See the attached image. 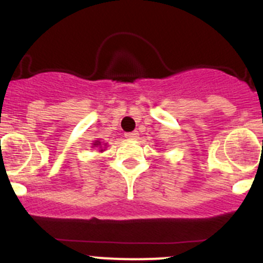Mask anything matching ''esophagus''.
Here are the masks:
<instances>
[{
    "label": "esophagus",
    "instance_id": "obj_1",
    "mask_svg": "<svg viewBox=\"0 0 263 263\" xmlns=\"http://www.w3.org/2000/svg\"><path fill=\"white\" fill-rule=\"evenodd\" d=\"M138 135H139V133L138 132H132V133H125V138H128V139L130 140H134L137 139Z\"/></svg>",
    "mask_w": 263,
    "mask_h": 263
}]
</instances>
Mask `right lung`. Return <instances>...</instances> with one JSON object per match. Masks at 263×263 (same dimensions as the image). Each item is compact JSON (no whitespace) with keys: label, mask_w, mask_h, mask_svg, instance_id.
I'll return each mask as SVG.
<instances>
[{"label":"right lung","mask_w":263,"mask_h":263,"mask_svg":"<svg viewBox=\"0 0 263 263\" xmlns=\"http://www.w3.org/2000/svg\"><path fill=\"white\" fill-rule=\"evenodd\" d=\"M101 145V143L100 142H99V140H97V142H95L94 143V146H100ZM100 152H103V149H101V151Z\"/></svg>","instance_id":"1"}]
</instances>
